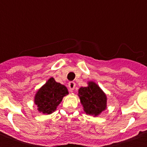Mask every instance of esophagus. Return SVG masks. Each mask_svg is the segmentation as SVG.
Here are the masks:
<instances>
[{
    "mask_svg": "<svg viewBox=\"0 0 147 147\" xmlns=\"http://www.w3.org/2000/svg\"><path fill=\"white\" fill-rule=\"evenodd\" d=\"M76 84L74 82H68V88H69V91H70V92H72V91L74 90V89H75V87H76Z\"/></svg>",
    "mask_w": 147,
    "mask_h": 147,
    "instance_id": "esophagus-1",
    "label": "esophagus"
}]
</instances>
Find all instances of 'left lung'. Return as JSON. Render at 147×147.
Returning a JSON list of instances; mask_svg holds the SVG:
<instances>
[{"label": "left lung", "mask_w": 147, "mask_h": 147, "mask_svg": "<svg viewBox=\"0 0 147 147\" xmlns=\"http://www.w3.org/2000/svg\"><path fill=\"white\" fill-rule=\"evenodd\" d=\"M79 96L86 114L96 116L106 108V95L95 82H90L87 87L80 88Z\"/></svg>", "instance_id": "obj_1"}]
</instances>
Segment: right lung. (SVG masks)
Here are the masks:
<instances>
[{"label": "right lung", "mask_w": 147, "mask_h": 147, "mask_svg": "<svg viewBox=\"0 0 147 147\" xmlns=\"http://www.w3.org/2000/svg\"><path fill=\"white\" fill-rule=\"evenodd\" d=\"M68 93V90L64 85L56 82L51 78L38 90L35 96V104L37 105L39 111L49 115L56 110L63 97Z\"/></svg>", "instance_id": "1"}]
</instances>
